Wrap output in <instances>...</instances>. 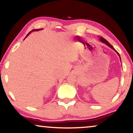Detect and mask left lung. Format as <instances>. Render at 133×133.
Listing matches in <instances>:
<instances>
[{
  "instance_id": "8db88e82",
  "label": "left lung",
  "mask_w": 133,
  "mask_h": 133,
  "mask_svg": "<svg viewBox=\"0 0 133 133\" xmlns=\"http://www.w3.org/2000/svg\"><path fill=\"white\" fill-rule=\"evenodd\" d=\"M100 40L102 42H103V43H106V44L107 45H108L109 46H110L111 48H112L113 49H114V50H115V48L114 47H113V46H112V45H110V43H109V42L108 41H107L106 39H105L104 38H103V37H100ZM116 52L118 53V54L119 55V57H120V60H121V57H120V55H119V53L117 52V51H116Z\"/></svg>"
}]
</instances>
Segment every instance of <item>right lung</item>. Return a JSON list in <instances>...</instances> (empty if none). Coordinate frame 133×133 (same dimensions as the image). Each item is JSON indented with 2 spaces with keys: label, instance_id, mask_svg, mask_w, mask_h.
<instances>
[{
  "label": "right lung",
  "instance_id": "add662e5",
  "mask_svg": "<svg viewBox=\"0 0 133 133\" xmlns=\"http://www.w3.org/2000/svg\"><path fill=\"white\" fill-rule=\"evenodd\" d=\"M39 30H40V29H39ZM35 30H36V31H37V30H39L38 29H36V30H35V29H33V30H32V31H35ZM30 32H31V31H30V32L28 33V34H27V36H26V37L27 36H28L29 34H30Z\"/></svg>",
  "mask_w": 133,
  "mask_h": 133
}]
</instances>
